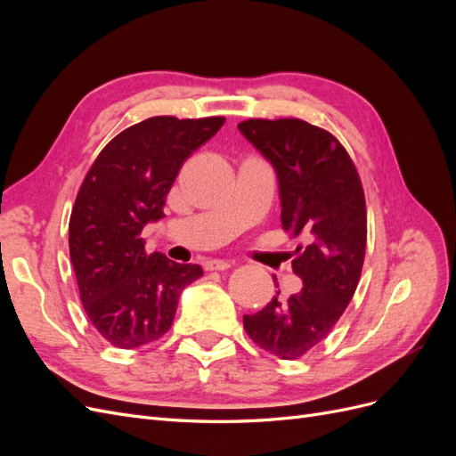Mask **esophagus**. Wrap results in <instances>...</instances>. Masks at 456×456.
<instances>
[{
    "label": "esophagus",
    "mask_w": 456,
    "mask_h": 456,
    "mask_svg": "<svg viewBox=\"0 0 456 456\" xmlns=\"http://www.w3.org/2000/svg\"><path fill=\"white\" fill-rule=\"evenodd\" d=\"M232 266V262L228 260H207L203 268L207 272H223V270H228Z\"/></svg>",
    "instance_id": "34e87169"
}]
</instances>
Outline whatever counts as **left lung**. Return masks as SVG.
I'll return each mask as SVG.
<instances>
[{
    "label": "left lung",
    "instance_id": "1",
    "mask_svg": "<svg viewBox=\"0 0 456 456\" xmlns=\"http://www.w3.org/2000/svg\"><path fill=\"white\" fill-rule=\"evenodd\" d=\"M238 129L278 175L283 230L308 240L293 260L302 291L273 297L243 315V327L262 350L298 360L330 333L360 281L367 247L362 178L337 136L308 121L245 119Z\"/></svg>",
    "mask_w": 456,
    "mask_h": 456
}]
</instances>
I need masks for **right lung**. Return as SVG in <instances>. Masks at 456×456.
<instances>
[{
    "mask_svg": "<svg viewBox=\"0 0 456 456\" xmlns=\"http://www.w3.org/2000/svg\"><path fill=\"white\" fill-rule=\"evenodd\" d=\"M224 126L223 116L148 118L110 141L77 191L68 243L81 305L116 348H139L173 325L183 289L203 275L144 251L142 228L163 218L183 163Z\"/></svg>",
    "mask_w": 456,
    "mask_h": 456,
    "instance_id": "add662e5",
    "label": "right lung"
}]
</instances>
